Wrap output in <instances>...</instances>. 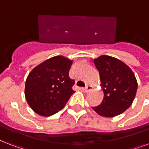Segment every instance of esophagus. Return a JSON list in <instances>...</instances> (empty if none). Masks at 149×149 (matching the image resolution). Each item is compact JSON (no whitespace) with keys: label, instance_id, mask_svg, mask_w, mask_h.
<instances>
[{"label":"esophagus","instance_id":"1","mask_svg":"<svg viewBox=\"0 0 149 149\" xmlns=\"http://www.w3.org/2000/svg\"><path fill=\"white\" fill-rule=\"evenodd\" d=\"M91 89V86H85V87H84V91H85V92H88V91H90Z\"/></svg>","mask_w":149,"mask_h":149}]
</instances>
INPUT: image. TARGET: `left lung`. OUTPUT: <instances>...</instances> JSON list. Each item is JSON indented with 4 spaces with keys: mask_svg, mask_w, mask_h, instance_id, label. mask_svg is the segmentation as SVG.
I'll return each mask as SVG.
<instances>
[{
    "mask_svg": "<svg viewBox=\"0 0 149 149\" xmlns=\"http://www.w3.org/2000/svg\"><path fill=\"white\" fill-rule=\"evenodd\" d=\"M93 63L99 71L104 99L92 108L106 118L115 117L132 105L138 89L136 78L126 64L111 56H100Z\"/></svg>",
    "mask_w": 149,
    "mask_h": 149,
    "instance_id": "1",
    "label": "left lung"
}]
</instances>
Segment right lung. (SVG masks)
<instances>
[{
    "label": "right lung",
    "instance_id": "obj_1",
    "mask_svg": "<svg viewBox=\"0 0 149 149\" xmlns=\"http://www.w3.org/2000/svg\"><path fill=\"white\" fill-rule=\"evenodd\" d=\"M72 62L63 56H55L36 66L25 82L28 104L39 115L51 116L65 107L75 91L74 79L69 77Z\"/></svg>",
    "mask_w": 149,
    "mask_h": 149
}]
</instances>
